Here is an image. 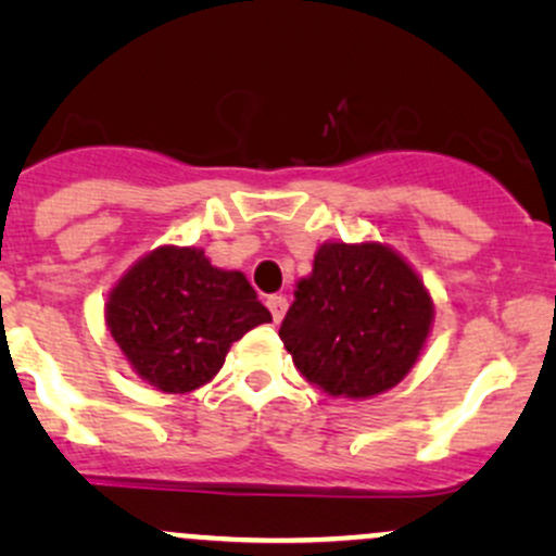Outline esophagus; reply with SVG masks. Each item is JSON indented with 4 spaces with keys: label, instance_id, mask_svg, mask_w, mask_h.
<instances>
[{
    "label": "esophagus",
    "instance_id": "esophagus-1",
    "mask_svg": "<svg viewBox=\"0 0 556 556\" xmlns=\"http://www.w3.org/2000/svg\"><path fill=\"white\" fill-rule=\"evenodd\" d=\"M266 305H269L274 321H277V324L282 321L285 314H287V298L285 295H269V298H266Z\"/></svg>",
    "mask_w": 556,
    "mask_h": 556
}]
</instances>
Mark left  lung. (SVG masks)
Segmentation results:
<instances>
[{
    "mask_svg": "<svg viewBox=\"0 0 556 556\" xmlns=\"http://www.w3.org/2000/svg\"><path fill=\"white\" fill-rule=\"evenodd\" d=\"M433 324L420 274L384 242H321L279 340L311 384L368 400L413 371Z\"/></svg>",
    "mask_w": 556,
    "mask_h": 556,
    "instance_id": "left-lung-1",
    "label": "left lung"
}]
</instances>
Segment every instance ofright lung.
Returning <instances> with one entry per match:
<instances>
[{"label":"right lung","mask_w":556,"mask_h":556,"mask_svg":"<svg viewBox=\"0 0 556 556\" xmlns=\"http://www.w3.org/2000/svg\"><path fill=\"white\" fill-rule=\"evenodd\" d=\"M104 321L140 379L188 394L208 384L232 342L271 314L245 274L214 266L203 248L159 245L114 282Z\"/></svg>","instance_id":"add662e5"}]
</instances>
